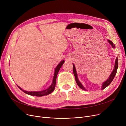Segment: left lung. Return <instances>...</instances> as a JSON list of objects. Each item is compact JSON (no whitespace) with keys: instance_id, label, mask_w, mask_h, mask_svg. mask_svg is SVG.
Returning <instances> with one entry per match:
<instances>
[{"instance_id":"obj_1","label":"left lung","mask_w":126,"mask_h":126,"mask_svg":"<svg viewBox=\"0 0 126 126\" xmlns=\"http://www.w3.org/2000/svg\"><path fill=\"white\" fill-rule=\"evenodd\" d=\"M108 42H109V43L110 44L112 45V47L113 48H115V45L114 44L112 43V41H110V40H108ZM115 66H114V69L113 70V72H112V73L111 74L110 77H109V78L108 79V80L105 81V82H104L102 84V89H105L106 87H107L108 85H109V84H110L111 82L112 81H113V80L114 79L115 76V75L117 73V68H118V59L116 58V61H115ZM73 73H74V76H75V80H76V81L77 82V84H78V85L80 87V88L81 89H82L83 90H86L84 88V87L83 86V85H82L81 84V83L79 82L78 79V77H77V73H76V68H75V65L73 64Z\"/></svg>"}]
</instances>
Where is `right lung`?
Masks as SVG:
<instances>
[{
    "label": "right lung",
    "instance_id": "obj_1",
    "mask_svg": "<svg viewBox=\"0 0 126 126\" xmlns=\"http://www.w3.org/2000/svg\"><path fill=\"white\" fill-rule=\"evenodd\" d=\"M64 61L63 60V61H61V62H60L58 65L57 67L56 68L55 71H54V77H53V79L52 81V83L51 85L49 86V87H48V89L46 90H43L42 91H39V92H28V91H25L23 90L22 89H21L19 86L17 85V86L19 87V89L21 90V91H23L24 93H25L26 94H27L28 95H31V96H38V97H41V96H43L45 95H47L48 94H49L54 91V89H55V86L56 84V79H57V76L58 75V73L59 72V71L60 69V68L62 66V65L64 63Z\"/></svg>",
    "mask_w": 126,
    "mask_h": 126
}]
</instances>
